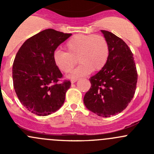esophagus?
Returning a JSON list of instances; mask_svg holds the SVG:
<instances>
[{"instance_id":"1","label":"esophagus","mask_w":154,"mask_h":154,"mask_svg":"<svg viewBox=\"0 0 154 154\" xmlns=\"http://www.w3.org/2000/svg\"><path fill=\"white\" fill-rule=\"evenodd\" d=\"M77 80H76V79H75V80H71V84H73V83H75V82L77 81Z\"/></svg>"}]
</instances>
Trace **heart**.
I'll return each instance as SVG.
<instances>
[{
  "label": "heart",
  "instance_id": "obj_1",
  "mask_svg": "<svg viewBox=\"0 0 154 154\" xmlns=\"http://www.w3.org/2000/svg\"><path fill=\"white\" fill-rule=\"evenodd\" d=\"M67 52L57 50L53 54V60L58 69L64 73L72 70L77 61L80 66L69 74V78H77L98 71L106 64L109 45L100 35L77 34L68 39L65 45Z\"/></svg>",
  "mask_w": 154,
  "mask_h": 154
}]
</instances>
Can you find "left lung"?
Returning a JSON list of instances; mask_svg holds the SVG:
<instances>
[{"instance_id": "left-lung-1", "label": "left lung", "mask_w": 154, "mask_h": 154, "mask_svg": "<svg viewBox=\"0 0 154 154\" xmlns=\"http://www.w3.org/2000/svg\"><path fill=\"white\" fill-rule=\"evenodd\" d=\"M109 45L106 64L89 79L91 88L83 98L89 111L110 117L125 109L134 96L137 71L131 51L112 32L101 29Z\"/></svg>"}]
</instances>
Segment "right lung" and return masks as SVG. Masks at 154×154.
<instances>
[{
  "mask_svg": "<svg viewBox=\"0 0 154 154\" xmlns=\"http://www.w3.org/2000/svg\"><path fill=\"white\" fill-rule=\"evenodd\" d=\"M71 35L45 29L26 40L15 56L14 88L23 106L33 114L48 116L64 103L71 83H58L63 74L54 64L53 54Z\"/></svg>",
  "mask_w": 154,
  "mask_h": 154,
  "instance_id": "obj_1",
  "label": "right lung"
}]
</instances>
